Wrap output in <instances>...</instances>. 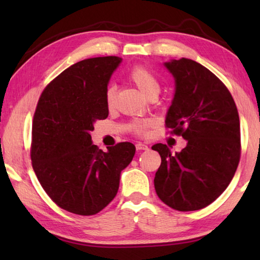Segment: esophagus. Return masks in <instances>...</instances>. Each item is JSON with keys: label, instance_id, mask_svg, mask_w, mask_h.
Listing matches in <instances>:
<instances>
[{"label": "esophagus", "instance_id": "34e87169", "mask_svg": "<svg viewBox=\"0 0 260 260\" xmlns=\"http://www.w3.org/2000/svg\"><path fill=\"white\" fill-rule=\"evenodd\" d=\"M136 149H138V150H148V146L147 144H144V143H142V142H138L136 143Z\"/></svg>", "mask_w": 260, "mask_h": 260}]
</instances>
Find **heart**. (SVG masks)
Instances as JSON below:
<instances>
[{
  "mask_svg": "<svg viewBox=\"0 0 260 260\" xmlns=\"http://www.w3.org/2000/svg\"><path fill=\"white\" fill-rule=\"evenodd\" d=\"M128 78L131 81L135 83V86L139 88L141 93H142L147 99L151 98V96H158L160 91V85L158 79L155 74L148 69L143 67H135L131 70L128 74ZM105 103H107L108 108H113L114 103H116V88L113 86H110L105 93ZM149 126V121L147 120H140L135 121L133 125V129L136 133H143Z\"/></svg>",
  "mask_w": 260,
  "mask_h": 260,
  "instance_id": "b5f03b06",
  "label": "heart"
}]
</instances>
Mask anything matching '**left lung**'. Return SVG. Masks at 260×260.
Returning a JSON list of instances; mask_svg holds the SVG:
<instances>
[{
  "mask_svg": "<svg viewBox=\"0 0 260 260\" xmlns=\"http://www.w3.org/2000/svg\"><path fill=\"white\" fill-rule=\"evenodd\" d=\"M174 79V96L165 124L187 141L172 153L152 146L161 164L153 183L159 199L178 211H196L212 203L231 183L240 161V118L226 86L197 61L164 63Z\"/></svg>",
  "mask_w": 260,
  "mask_h": 260,
  "instance_id": "1",
  "label": "left lung"
}]
</instances>
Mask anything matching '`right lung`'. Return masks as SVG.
I'll use <instances>...</instances> for the list:
<instances>
[{
	"mask_svg": "<svg viewBox=\"0 0 260 260\" xmlns=\"http://www.w3.org/2000/svg\"><path fill=\"white\" fill-rule=\"evenodd\" d=\"M121 58L83 59L61 72L43 90L35 110L30 158L42 188L59 208L91 215L103 210L119 188L121 171L135 155L131 142L104 152L90 132L105 119V93Z\"/></svg>",
	"mask_w": 260,
	"mask_h": 260,
	"instance_id": "1",
	"label": "right lung"
}]
</instances>
